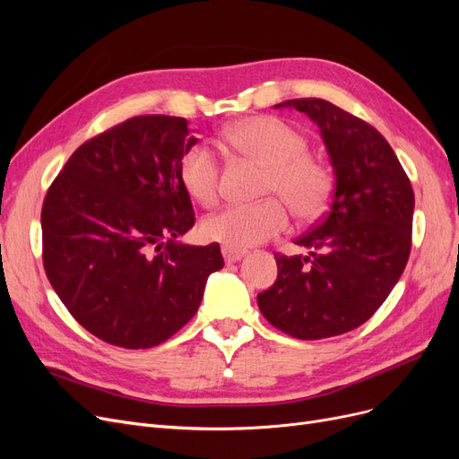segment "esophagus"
I'll return each mask as SVG.
<instances>
[{
    "mask_svg": "<svg viewBox=\"0 0 459 459\" xmlns=\"http://www.w3.org/2000/svg\"><path fill=\"white\" fill-rule=\"evenodd\" d=\"M221 256H224V260L228 264H233L245 256V251H241V248H233V247H221Z\"/></svg>",
    "mask_w": 459,
    "mask_h": 459,
    "instance_id": "obj_1",
    "label": "esophagus"
}]
</instances>
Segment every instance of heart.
I'll use <instances>...</instances> for the list:
<instances>
[{
	"label": "heart",
	"instance_id": "1",
	"mask_svg": "<svg viewBox=\"0 0 459 459\" xmlns=\"http://www.w3.org/2000/svg\"><path fill=\"white\" fill-rule=\"evenodd\" d=\"M228 143L245 157L268 166L264 195L281 197L300 220H316L327 211L333 176L324 162L308 155V140L275 117H253L226 130ZM178 176L187 195L203 206H212L220 191L216 152L191 145L178 164ZM289 226L287 206L275 197L255 204H228L204 218V239L233 248L268 241Z\"/></svg>",
	"mask_w": 459,
	"mask_h": 459
}]
</instances>
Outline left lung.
Listing matches in <instances>:
<instances>
[{
    "label": "left lung",
    "mask_w": 459,
    "mask_h": 459,
    "mask_svg": "<svg viewBox=\"0 0 459 459\" xmlns=\"http://www.w3.org/2000/svg\"><path fill=\"white\" fill-rule=\"evenodd\" d=\"M307 113L335 170L329 212L295 241L308 256L275 255L277 280L256 297L287 335L316 341L366 324L404 272L413 189L393 147L371 124L317 97L280 105Z\"/></svg>",
    "instance_id": "1"
}]
</instances>
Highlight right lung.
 <instances>
[{
	"mask_svg": "<svg viewBox=\"0 0 459 459\" xmlns=\"http://www.w3.org/2000/svg\"><path fill=\"white\" fill-rule=\"evenodd\" d=\"M197 143L187 120L143 115L82 143L41 206L44 268L66 310L91 335L151 349L195 316L220 245L178 238L195 224L178 176Z\"/></svg>",
	"mask_w": 459,
	"mask_h": 459,
	"instance_id": "1",
	"label": "right lung"
}]
</instances>
